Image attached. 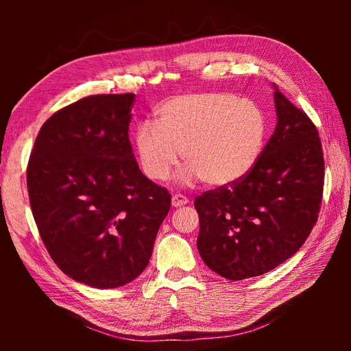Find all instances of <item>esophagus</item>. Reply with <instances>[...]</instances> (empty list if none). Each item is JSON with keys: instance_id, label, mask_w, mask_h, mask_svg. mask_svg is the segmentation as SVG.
<instances>
[{"instance_id": "34e87169", "label": "esophagus", "mask_w": 351, "mask_h": 351, "mask_svg": "<svg viewBox=\"0 0 351 351\" xmlns=\"http://www.w3.org/2000/svg\"><path fill=\"white\" fill-rule=\"evenodd\" d=\"M187 204H189V199L182 196V195L171 196V205H173V206H182V205H187Z\"/></svg>"}]
</instances>
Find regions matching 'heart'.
Returning <instances> with one entry per match:
<instances>
[{"mask_svg": "<svg viewBox=\"0 0 351 351\" xmlns=\"http://www.w3.org/2000/svg\"><path fill=\"white\" fill-rule=\"evenodd\" d=\"M267 116L258 102L226 92L181 95L162 102L156 123L141 121L134 132L140 169L152 181L170 175L180 152L182 178L213 187L230 185L255 167L264 151Z\"/></svg>", "mask_w": 351, "mask_h": 351, "instance_id": "b5f03b06", "label": "heart"}]
</instances>
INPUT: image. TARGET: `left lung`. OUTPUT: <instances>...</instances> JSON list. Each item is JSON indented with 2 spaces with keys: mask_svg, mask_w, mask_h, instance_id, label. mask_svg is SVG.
Instances as JSON below:
<instances>
[{
  "mask_svg": "<svg viewBox=\"0 0 351 351\" xmlns=\"http://www.w3.org/2000/svg\"><path fill=\"white\" fill-rule=\"evenodd\" d=\"M274 88L278 123L258 162L241 181L195 199L197 250L229 280L255 278L285 263L314 228L324 185L318 131Z\"/></svg>",
  "mask_w": 351,
  "mask_h": 351,
  "instance_id": "obj_1",
  "label": "left lung"
}]
</instances>
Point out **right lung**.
<instances>
[{
	"label": "right lung",
	"instance_id": "obj_1",
	"mask_svg": "<svg viewBox=\"0 0 351 351\" xmlns=\"http://www.w3.org/2000/svg\"><path fill=\"white\" fill-rule=\"evenodd\" d=\"M136 95H93L52 114L37 134L27 187L42 241L58 268L93 288L143 273L170 210L141 173L128 137Z\"/></svg>",
	"mask_w": 351,
	"mask_h": 351
}]
</instances>
